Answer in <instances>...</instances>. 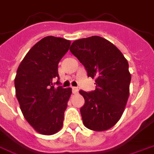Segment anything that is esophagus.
<instances>
[{
    "label": "esophagus",
    "mask_w": 154,
    "mask_h": 154,
    "mask_svg": "<svg viewBox=\"0 0 154 154\" xmlns=\"http://www.w3.org/2000/svg\"><path fill=\"white\" fill-rule=\"evenodd\" d=\"M72 89L73 94H77V93H78V88H76V87H72Z\"/></svg>",
    "instance_id": "34e87169"
}]
</instances>
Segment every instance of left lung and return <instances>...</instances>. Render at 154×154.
Wrapping results in <instances>:
<instances>
[{
  "mask_svg": "<svg viewBox=\"0 0 154 154\" xmlns=\"http://www.w3.org/2000/svg\"><path fill=\"white\" fill-rule=\"evenodd\" d=\"M70 51L85 67L88 77L95 78L96 88L80 90L85 103L80 109L87 128L102 131L121 119L129 97L131 74L123 54L107 39L99 36L74 41Z\"/></svg>",
  "mask_w": 154,
  "mask_h": 154,
  "instance_id": "8db88e82",
  "label": "left lung"
}]
</instances>
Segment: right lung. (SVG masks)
Wrapping results in <instances>:
<instances>
[{"instance_id":"obj_1","label":"right lung","mask_w":154,"mask_h":154,"mask_svg":"<svg viewBox=\"0 0 154 154\" xmlns=\"http://www.w3.org/2000/svg\"><path fill=\"white\" fill-rule=\"evenodd\" d=\"M70 45L62 38L45 37L29 50L17 71L14 83L21 110L40 134H55L63 125L72 88L60 86L58 64Z\"/></svg>"}]
</instances>
